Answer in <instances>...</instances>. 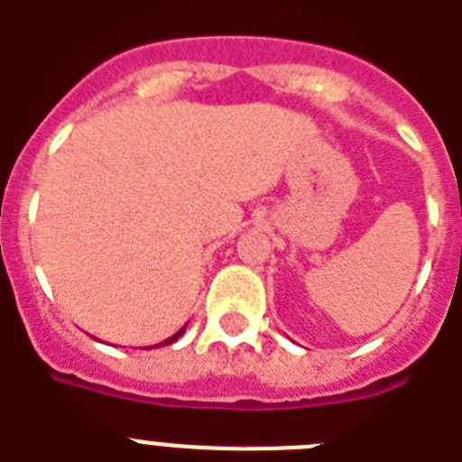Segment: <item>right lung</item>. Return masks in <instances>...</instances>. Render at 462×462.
<instances>
[{"mask_svg": "<svg viewBox=\"0 0 462 462\" xmlns=\"http://www.w3.org/2000/svg\"><path fill=\"white\" fill-rule=\"evenodd\" d=\"M186 326H189V323H186ZM186 326H184V328H179L177 333L171 335V337H167V340H165V342H160V346H165V345H171V342H174V340H179V337H181V335H184ZM153 346H158V345H153Z\"/></svg>", "mask_w": 462, "mask_h": 462, "instance_id": "add662e5", "label": "right lung"}]
</instances>
